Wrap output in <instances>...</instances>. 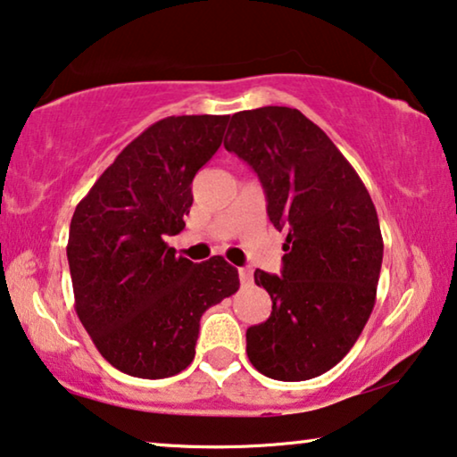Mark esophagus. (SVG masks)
<instances>
[{"label": "esophagus", "instance_id": "esophagus-1", "mask_svg": "<svg viewBox=\"0 0 457 457\" xmlns=\"http://www.w3.org/2000/svg\"><path fill=\"white\" fill-rule=\"evenodd\" d=\"M238 276H240L242 286H251L253 284V270H251V267H240Z\"/></svg>", "mask_w": 457, "mask_h": 457}]
</instances>
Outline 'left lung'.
Masks as SVG:
<instances>
[{
    "mask_svg": "<svg viewBox=\"0 0 457 457\" xmlns=\"http://www.w3.org/2000/svg\"><path fill=\"white\" fill-rule=\"evenodd\" d=\"M223 145L257 173L270 221L288 232L282 276L254 271L273 305L246 330V355L267 378H315L351 351L374 309L385 251L374 203L332 139L296 108L236 112Z\"/></svg>",
    "mask_w": 457,
    "mask_h": 457,
    "instance_id": "left-lung-1",
    "label": "left lung"
}]
</instances>
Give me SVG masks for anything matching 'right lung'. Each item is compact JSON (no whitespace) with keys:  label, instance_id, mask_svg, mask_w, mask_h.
<instances>
[{"label":"right lung","instance_id":"add662e5","mask_svg":"<svg viewBox=\"0 0 457 457\" xmlns=\"http://www.w3.org/2000/svg\"><path fill=\"white\" fill-rule=\"evenodd\" d=\"M228 114L167 117L137 136L71 219L75 309L102 357L137 378H169L194 360L200 318L238 290L223 257L192 263L167 245L186 228L192 179L223 142Z\"/></svg>","mask_w":457,"mask_h":457}]
</instances>
